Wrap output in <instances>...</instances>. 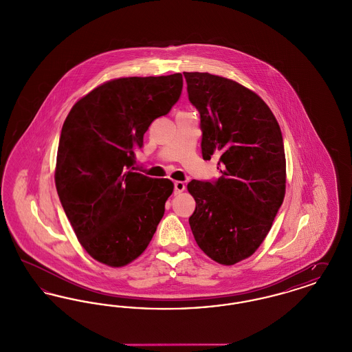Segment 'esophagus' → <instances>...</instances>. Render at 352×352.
<instances>
[{
    "label": "esophagus",
    "mask_w": 352,
    "mask_h": 352,
    "mask_svg": "<svg viewBox=\"0 0 352 352\" xmlns=\"http://www.w3.org/2000/svg\"><path fill=\"white\" fill-rule=\"evenodd\" d=\"M184 188H186V186H184V182H181V181H177V182L174 184V192H175V194L184 192Z\"/></svg>",
    "instance_id": "esophagus-1"
}]
</instances>
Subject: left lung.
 <instances>
[{
    "label": "left lung",
    "instance_id": "left-lung-1",
    "mask_svg": "<svg viewBox=\"0 0 352 352\" xmlns=\"http://www.w3.org/2000/svg\"><path fill=\"white\" fill-rule=\"evenodd\" d=\"M201 113V154L218 157L217 182L192 179L188 219L201 251L221 265L248 258L267 237L285 198L286 160L280 125L257 94L208 72H184Z\"/></svg>",
    "mask_w": 352,
    "mask_h": 352
}]
</instances>
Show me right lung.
<instances>
[{
    "label": "right lung",
    "mask_w": 352,
    "mask_h": 352,
    "mask_svg": "<svg viewBox=\"0 0 352 352\" xmlns=\"http://www.w3.org/2000/svg\"><path fill=\"white\" fill-rule=\"evenodd\" d=\"M184 87L181 74L118 78L71 108L59 138L55 186L85 252L112 268L135 260L151 243L174 190L170 179L134 171L153 120L165 116Z\"/></svg>",
    "instance_id": "1"
}]
</instances>
